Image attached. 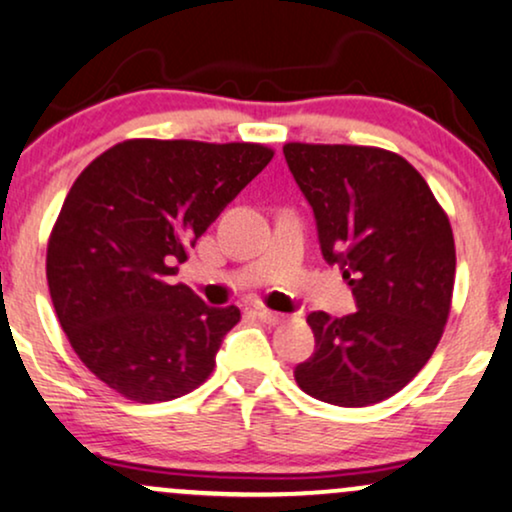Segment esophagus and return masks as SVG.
<instances>
[{
  "instance_id": "1",
  "label": "esophagus",
  "mask_w": 512,
  "mask_h": 512,
  "mask_svg": "<svg viewBox=\"0 0 512 512\" xmlns=\"http://www.w3.org/2000/svg\"><path fill=\"white\" fill-rule=\"evenodd\" d=\"M257 317L262 319V322H267V324H279V322H283V315L281 312H274V310H267V307H257Z\"/></svg>"
}]
</instances>
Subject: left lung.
Instances as JSON below:
<instances>
[{"label": "left lung", "mask_w": 512, "mask_h": 512, "mask_svg": "<svg viewBox=\"0 0 512 512\" xmlns=\"http://www.w3.org/2000/svg\"><path fill=\"white\" fill-rule=\"evenodd\" d=\"M317 219L319 245L343 269L357 312L307 317L315 353L295 367L307 396L365 408L412 381L439 346L455 283L448 214L420 171L367 145H283Z\"/></svg>", "instance_id": "8db88e82"}]
</instances>
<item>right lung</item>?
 Returning <instances> with one entry per match:
<instances>
[{"label": "right lung", "instance_id": "add662e5", "mask_svg": "<svg viewBox=\"0 0 512 512\" xmlns=\"http://www.w3.org/2000/svg\"><path fill=\"white\" fill-rule=\"evenodd\" d=\"M272 157L260 143L133 138L76 178L49 233V295L80 362L119 396L164 403L212 374L240 310L169 276Z\"/></svg>", "mask_w": 512, "mask_h": 512}]
</instances>
